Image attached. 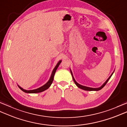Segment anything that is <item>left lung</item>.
I'll return each instance as SVG.
<instances>
[{"label":"left lung","instance_id":"8db88e82","mask_svg":"<svg viewBox=\"0 0 127 127\" xmlns=\"http://www.w3.org/2000/svg\"><path fill=\"white\" fill-rule=\"evenodd\" d=\"M70 72H71V75H72V73H71V71H70ZM113 73H114V72H112V74L111 75V76H110L109 78H108V79H107L106 81V82H105L103 85H102L100 87H99V88H91V87H86V86H82V85H80V84H79V83H78L76 81H75V80L74 79V77H73V76H72V79H73V80H74V82H75V84H76V85L79 88H81V89H82V90H85V91H99V90H100L101 89H102V88H103L104 86L106 85V84L107 83V82H108V81H109V80L110 79V77H111V76L112 75V74H113Z\"/></svg>","mask_w":127,"mask_h":127}]
</instances>
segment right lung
Returning a JSON list of instances; mask_svg holds the SVG:
<instances>
[{
	"label": "right lung",
	"instance_id": "obj_1",
	"mask_svg": "<svg viewBox=\"0 0 127 127\" xmlns=\"http://www.w3.org/2000/svg\"><path fill=\"white\" fill-rule=\"evenodd\" d=\"M61 61H59L58 63H57V65L55 66V68H54L52 72V74H51V77L50 80H48V81L46 83L45 85H44L43 86H42V87H40L39 88H37V89H35V90H29V91H27V90H24V89H23L22 88H21V87H20V86H18V87L20 88L21 90H22V91H23L25 93H40V92H42L44 91L45 90H46L47 89H48V88H49L50 87L51 85L52 84V83L53 82V77H54V75H55V72L57 70V69L58 67L59 66V64H61Z\"/></svg>",
	"mask_w": 127,
	"mask_h": 127
}]
</instances>
